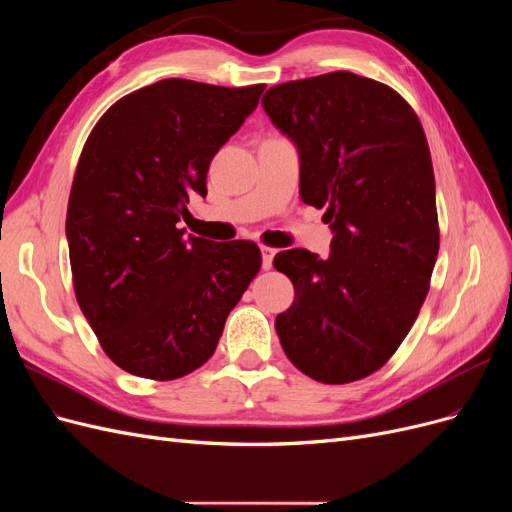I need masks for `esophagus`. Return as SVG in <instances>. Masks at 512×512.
<instances>
[{
  "label": "esophagus",
  "instance_id": "esophagus-1",
  "mask_svg": "<svg viewBox=\"0 0 512 512\" xmlns=\"http://www.w3.org/2000/svg\"><path fill=\"white\" fill-rule=\"evenodd\" d=\"M260 256H262V269L269 271L273 267L275 250H271V247H260Z\"/></svg>",
  "mask_w": 512,
  "mask_h": 512
}]
</instances>
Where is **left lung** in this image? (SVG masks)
Segmentation results:
<instances>
[{"instance_id":"left-lung-1","label":"left lung","mask_w":512,"mask_h":512,"mask_svg":"<svg viewBox=\"0 0 512 512\" xmlns=\"http://www.w3.org/2000/svg\"><path fill=\"white\" fill-rule=\"evenodd\" d=\"M262 108L299 153V194L324 211L331 256L273 265L294 301L275 318L288 359L324 384L374 374L412 329L438 258L436 179L421 121L397 91L352 72L271 87Z\"/></svg>"}]
</instances>
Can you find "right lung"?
Instances as JSON below:
<instances>
[{
  "mask_svg": "<svg viewBox=\"0 0 512 512\" xmlns=\"http://www.w3.org/2000/svg\"><path fill=\"white\" fill-rule=\"evenodd\" d=\"M262 91L164 79L113 104L87 138L66 218L74 292L128 374L175 380L203 365L260 269L256 243L185 237L179 222Z\"/></svg>",
  "mask_w": 512,
  "mask_h": 512,
  "instance_id": "right-lung-1",
  "label": "right lung"
}]
</instances>
